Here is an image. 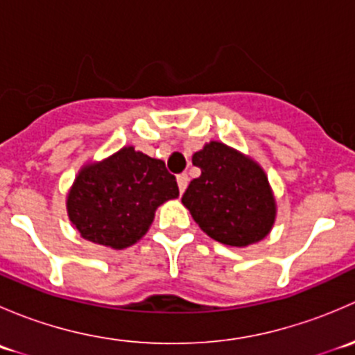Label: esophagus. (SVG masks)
Listing matches in <instances>:
<instances>
[{
  "label": "esophagus",
  "instance_id": "obj_1",
  "mask_svg": "<svg viewBox=\"0 0 355 355\" xmlns=\"http://www.w3.org/2000/svg\"><path fill=\"white\" fill-rule=\"evenodd\" d=\"M177 184H178V191H180V194H184L185 189H187V185H189V175L187 173L178 175Z\"/></svg>",
  "mask_w": 355,
  "mask_h": 355
}]
</instances>
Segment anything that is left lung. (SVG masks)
I'll return each mask as SVG.
<instances>
[{
    "label": "left lung",
    "mask_w": 355,
    "mask_h": 355,
    "mask_svg": "<svg viewBox=\"0 0 355 355\" xmlns=\"http://www.w3.org/2000/svg\"><path fill=\"white\" fill-rule=\"evenodd\" d=\"M200 177L189 184L182 202L204 234L227 245L261 241L275 221V199L259 164L221 142L192 156Z\"/></svg>",
    "instance_id": "obj_1"
}]
</instances>
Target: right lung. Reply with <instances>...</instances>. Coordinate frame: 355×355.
<instances>
[{
	"instance_id": "1",
	"label": "right lung",
	"mask_w": 355,
	"mask_h": 355,
	"mask_svg": "<svg viewBox=\"0 0 355 355\" xmlns=\"http://www.w3.org/2000/svg\"><path fill=\"white\" fill-rule=\"evenodd\" d=\"M175 198L178 185L164 161L123 148L78 173L67 207L85 241L125 249L148 232L156 207Z\"/></svg>"
}]
</instances>
